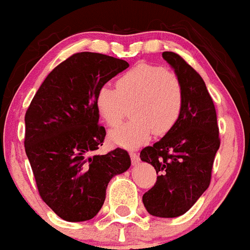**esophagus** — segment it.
Listing matches in <instances>:
<instances>
[{
  "instance_id": "esophagus-1",
  "label": "esophagus",
  "mask_w": 250,
  "mask_h": 250,
  "mask_svg": "<svg viewBox=\"0 0 250 250\" xmlns=\"http://www.w3.org/2000/svg\"><path fill=\"white\" fill-rule=\"evenodd\" d=\"M129 156H130V158H132V163L133 164L139 163V157L136 152H129Z\"/></svg>"
}]
</instances>
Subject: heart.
<instances>
[{"label":"heart","instance_id":"heart-1","mask_svg":"<svg viewBox=\"0 0 250 250\" xmlns=\"http://www.w3.org/2000/svg\"><path fill=\"white\" fill-rule=\"evenodd\" d=\"M183 87L173 71L150 63H139L123 73L112 87H100L94 105L109 127L122 121L125 105H130L132 120L109 133L116 145L138 147L152 137L169 132L183 109Z\"/></svg>","mask_w":250,"mask_h":250}]
</instances>
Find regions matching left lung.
Masks as SVG:
<instances>
[{
	"instance_id": "8db88e82",
	"label": "left lung",
	"mask_w": 250,
	"mask_h": 250,
	"mask_svg": "<svg viewBox=\"0 0 250 250\" xmlns=\"http://www.w3.org/2000/svg\"><path fill=\"white\" fill-rule=\"evenodd\" d=\"M183 87V109L172 129L141 159L156 169V184L143 194L149 214L174 218L193 207L210 183L213 162L219 149V128L214 103L203 78L179 55L163 52Z\"/></svg>"
}]
</instances>
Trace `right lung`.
Listing matches in <instances>:
<instances>
[{
  "label": "right lung",
  "instance_id": "1",
  "mask_svg": "<svg viewBox=\"0 0 250 250\" xmlns=\"http://www.w3.org/2000/svg\"><path fill=\"white\" fill-rule=\"evenodd\" d=\"M128 67L102 53H75L47 76L26 112L24 149L38 193L67 222L97 215L109 181L130 167L122 148L93 156L105 137L96 92Z\"/></svg>",
  "mask_w": 250,
  "mask_h": 250
}]
</instances>
